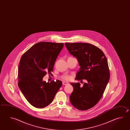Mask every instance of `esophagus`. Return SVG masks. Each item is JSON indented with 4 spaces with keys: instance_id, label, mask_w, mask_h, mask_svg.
Instances as JSON below:
<instances>
[{
    "instance_id": "esophagus-1",
    "label": "esophagus",
    "mask_w": 130,
    "mask_h": 130,
    "mask_svg": "<svg viewBox=\"0 0 130 130\" xmlns=\"http://www.w3.org/2000/svg\"><path fill=\"white\" fill-rule=\"evenodd\" d=\"M68 84H69V83H68V82H65V81H63V82H62V85H63V86L67 85H68Z\"/></svg>"
}]
</instances>
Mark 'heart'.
Listing matches in <instances>:
<instances>
[{"mask_svg":"<svg viewBox=\"0 0 130 130\" xmlns=\"http://www.w3.org/2000/svg\"><path fill=\"white\" fill-rule=\"evenodd\" d=\"M62 78L65 80L68 81L71 79V76L69 75H64L63 76H62Z\"/></svg>","mask_w":130,"mask_h":130,"instance_id":"1","label":"heart"}]
</instances>
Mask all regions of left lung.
<instances>
[{"label": "left lung", "mask_w": 130, "mask_h": 130, "mask_svg": "<svg viewBox=\"0 0 130 130\" xmlns=\"http://www.w3.org/2000/svg\"><path fill=\"white\" fill-rule=\"evenodd\" d=\"M65 45L80 67L76 79L87 80L83 86L79 83L71 84L74 90L70 96V102L78 110H87L100 100L109 80L107 59L102 51L93 44L66 43Z\"/></svg>", "instance_id": "obj_1"}]
</instances>
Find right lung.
<instances>
[{"mask_svg": "<svg viewBox=\"0 0 130 130\" xmlns=\"http://www.w3.org/2000/svg\"><path fill=\"white\" fill-rule=\"evenodd\" d=\"M63 43L41 42L22 55L18 68V85L25 98L34 107L43 108L54 99L62 85L61 81H43L53 71L54 64L63 47Z\"/></svg>", "mask_w": 130, "mask_h": 130, "instance_id": "add662e5", "label": "right lung"}]
</instances>
